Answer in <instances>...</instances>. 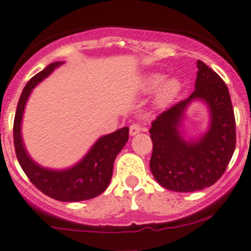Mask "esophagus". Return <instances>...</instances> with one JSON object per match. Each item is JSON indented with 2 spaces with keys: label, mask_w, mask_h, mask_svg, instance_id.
<instances>
[{
  "label": "esophagus",
  "mask_w": 251,
  "mask_h": 251,
  "mask_svg": "<svg viewBox=\"0 0 251 251\" xmlns=\"http://www.w3.org/2000/svg\"><path fill=\"white\" fill-rule=\"evenodd\" d=\"M145 130V128H142L141 125L140 123H133V125L130 126V128H129V133H130V135H136V134H139L140 131Z\"/></svg>",
  "instance_id": "34e87169"
}]
</instances>
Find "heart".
I'll return each instance as SVG.
<instances>
[{
	"mask_svg": "<svg viewBox=\"0 0 251 251\" xmlns=\"http://www.w3.org/2000/svg\"><path fill=\"white\" fill-rule=\"evenodd\" d=\"M164 76L161 74H151L145 79L144 81V88L146 91H154L157 90L158 86L162 85L158 90L157 94V100L160 104H166L170 100L174 99V97L178 93L179 91V82L176 79H169L166 81L163 82Z\"/></svg>",
	"mask_w": 251,
	"mask_h": 251,
	"instance_id": "1",
	"label": "heart"
}]
</instances>
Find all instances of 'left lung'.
<instances>
[{
	"instance_id": "8db88e82",
	"label": "left lung",
	"mask_w": 251,
	"mask_h": 251,
	"mask_svg": "<svg viewBox=\"0 0 251 251\" xmlns=\"http://www.w3.org/2000/svg\"><path fill=\"white\" fill-rule=\"evenodd\" d=\"M195 91L189 98L158 115L150 129L153 142L150 168L161 187L188 193L214 184L236 148V120L227 86L213 69L198 61ZM202 99L210 106L211 128L200 142L187 143L178 131L186 105Z\"/></svg>"
}]
</instances>
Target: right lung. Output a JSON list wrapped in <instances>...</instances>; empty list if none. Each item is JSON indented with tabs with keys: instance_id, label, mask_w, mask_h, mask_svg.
Listing matches in <instances>:
<instances>
[{
	"instance_id": "obj_1",
	"label": "right lung",
	"mask_w": 251,
	"mask_h": 251,
	"mask_svg": "<svg viewBox=\"0 0 251 251\" xmlns=\"http://www.w3.org/2000/svg\"><path fill=\"white\" fill-rule=\"evenodd\" d=\"M60 64L61 62H53L34 75L21 93L13 126L15 154L32 184L49 198L64 202L90 200L103 193L109 185L115 159L128 141V126L100 137L77 165L66 171H51L37 165L26 153L20 135L21 118L32 88Z\"/></svg>"
}]
</instances>
